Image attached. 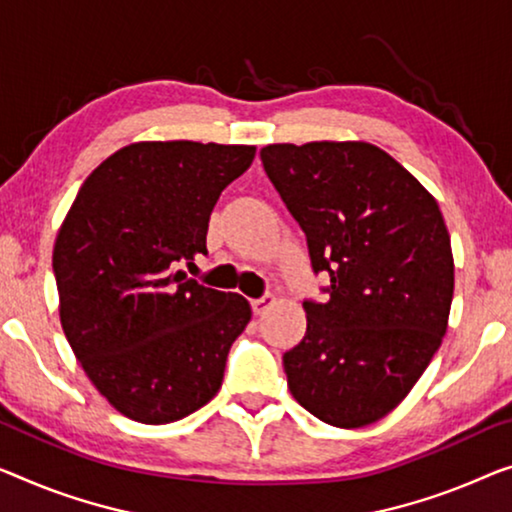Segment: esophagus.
<instances>
[{"instance_id": "34e87169", "label": "esophagus", "mask_w": 512, "mask_h": 512, "mask_svg": "<svg viewBox=\"0 0 512 512\" xmlns=\"http://www.w3.org/2000/svg\"><path fill=\"white\" fill-rule=\"evenodd\" d=\"M273 303H276V296H271V294H269V296H262V299H255V301H253L255 315H264V312L269 310Z\"/></svg>"}]
</instances>
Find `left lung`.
I'll return each mask as SVG.
<instances>
[{"label": "left lung", "instance_id": "1", "mask_svg": "<svg viewBox=\"0 0 512 512\" xmlns=\"http://www.w3.org/2000/svg\"><path fill=\"white\" fill-rule=\"evenodd\" d=\"M264 170L308 239L329 301H305L303 340L282 356L294 400L333 427L379 421L444 340L455 264L439 204L370 142L266 144Z\"/></svg>", "mask_w": 512, "mask_h": 512}]
</instances>
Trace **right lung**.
<instances>
[{
  "label": "right lung",
  "instance_id": "obj_1",
  "mask_svg": "<svg viewBox=\"0 0 512 512\" xmlns=\"http://www.w3.org/2000/svg\"><path fill=\"white\" fill-rule=\"evenodd\" d=\"M253 158L250 144L133 142L89 174L59 227L61 329L126 418L181 421L220 391L253 310L177 266L207 255L211 211Z\"/></svg>",
  "mask_w": 512,
  "mask_h": 512
}]
</instances>
